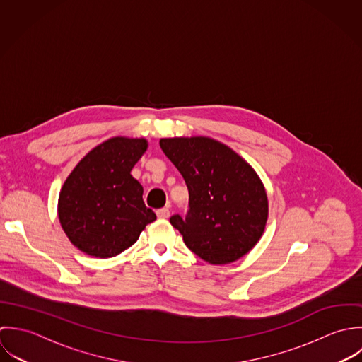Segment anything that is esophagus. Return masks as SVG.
<instances>
[{"instance_id":"34e87169","label":"esophagus","mask_w":362,"mask_h":362,"mask_svg":"<svg viewBox=\"0 0 362 362\" xmlns=\"http://www.w3.org/2000/svg\"><path fill=\"white\" fill-rule=\"evenodd\" d=\"M156 216H158L159 219H166V218H169V216H170V211H169L168 207H165V209L158 210V211H156Z\"/></svg>"}]
</instances>
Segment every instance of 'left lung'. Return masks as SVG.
Returning a JSON list of instances; mask_svg holds the SVG:
<instances>
[{
    "mask_svg": "<svg viewBox=\"0 0 362 362\" xmlns=\"http://www.w3.org/2000/svg\"><path fill=\"white\" fill-rule=\"evenodd\" d=\"M163 153L189 189L186 218L170 217L186 246L211 264H229L249 253L264 233L269 200L256 170L214 139H160Z\"/></svg>",
    "mask_w": 362,
    "mask_h": 362,
    "instance_id": "1",
    "label": "left lung"
}]
</instances>
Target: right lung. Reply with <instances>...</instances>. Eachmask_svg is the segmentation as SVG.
I'll return each instance as SVG.
<instances>
[{
	"mask_svg": "<svg viewBox=\"0 0 362 362\" xmlns=\"http://www.w3.org/2000/svg\"><path fill=\"white\" fill-rule=\"evenodd\" d=\"M148 148L145 139L112 137L92 148L66 179L59 221L75 247L99 259L115 257L137 242L156 216L132 169Z\"/></svg>",
	"mask_w": 362,
	"mask_h": 362,
	"instance_id": "right-lung-1",
	"label": "right lung"
}]
</instances>
